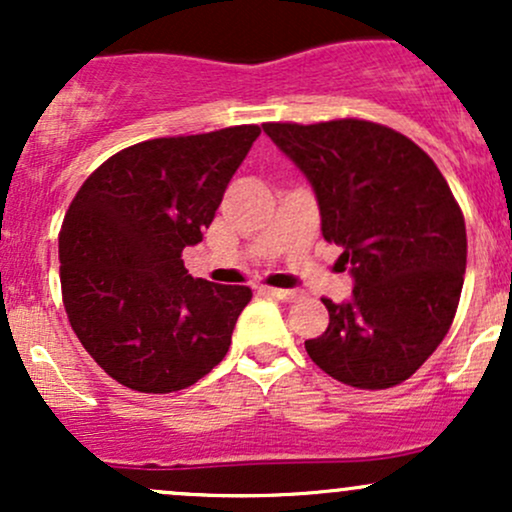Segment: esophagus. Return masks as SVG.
<instances>
[{
  "mask_svg": "<svg viewBox=\"0 0 512 512\" xmlns=\"http://www.w3.org/2000/svg\"><path fill=\"white\" fill-rule=\"evenodd\" d=\"M262 291L269 293V296L279 298V301H284V303L298 301V298H301V293H298V291H289V289H262Z\"/></svg>",
  "mask_w": 512,
  "mask_h": 512,
  "instance_id": "esophagus-1",
  "label": "esophagus"
}]
</instances>
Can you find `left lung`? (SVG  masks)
<instances>
[{"mask_svg": "<svg viewBox=\"0 0 512 512\" xmlns=\"http://www.w3.org/2000/svg\"><path fill=\"white\" fill-rule=\"evenodd\" d=\"M264 134L313 187L327 243L342 245L354 291L305 342L313 361L361 390L399 385L448 334L464 284L467 231L436 163L366 120L267 122Z\"/></svg>", "mask_w": 512, "mask_h": 512, "instance_id": "obj_1", "label": "left lung"}]
</instances>
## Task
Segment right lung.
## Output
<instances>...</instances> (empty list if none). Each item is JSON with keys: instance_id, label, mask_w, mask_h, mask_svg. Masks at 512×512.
I'll use <instances>...</instances> for the list:
<instances>
[{"instance_id": "1", "label": "right lung", "mask_w": 512, "mask_h": 512, "mask_svg": "<svg viewBox=\"0 0 512 512\" xmlns=\"http://www.w3.org/2000/svg\"><path fill=\"white\" fill-rule=\"evenodd\" d=\"M257 125L151 139L93 170L60 231L72 330L110 378L137 392L185 390L219 366L248 286L192 279L182 250L214 221Z\"/></svg>"}]
</instances>
